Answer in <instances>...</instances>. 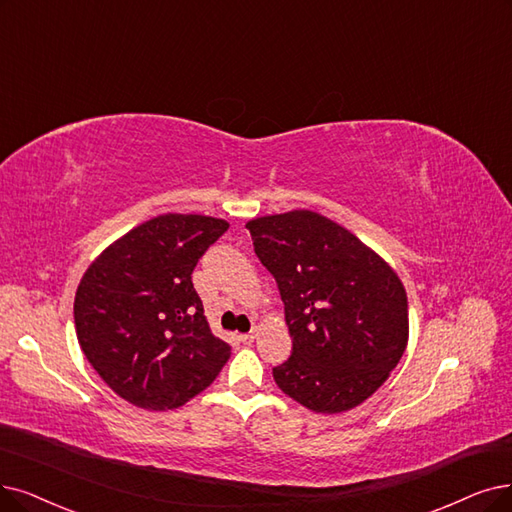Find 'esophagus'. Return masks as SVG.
Masks as SVG:
<instances>
[{"label": "esophagus", "mask_w": 512, "mask_h": 512, "mask_svg": "<svg viewBox=\"0 0 512 512\" xmlns=\"http://www.w3.org/2000/svg\"><path fill=\"white\" fill-rule=\"evenodd\" d=\"M256 336H258V327H254V330H252V332H248V334H241V336H239V340H241L243 344H252V342L256 340Z\"/></svg>", "instance_id": "esophagus-1"}]
</instances>
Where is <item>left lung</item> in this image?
Returning a JSON list of instances; mask_svg holds the SVG:
<instances>
[{
    "label": "left lung",
    "instance_id": "8db88e82",
    "mask_svg": "<svg viewBox=\"0 0 512 512\" xmlns=\"http://www.w3.org/2000/svg\"><path fill=\"white\" fill-rule=\"evenodd\" d=\"M245 229L275 277L292 355L281 391L317 414L372 397L405 353L407 294L397 273L334 220L311 210L254 218Z\"/></svg>",
    "mask_w": 512,
    "mask_h": 512
}]
</instances>
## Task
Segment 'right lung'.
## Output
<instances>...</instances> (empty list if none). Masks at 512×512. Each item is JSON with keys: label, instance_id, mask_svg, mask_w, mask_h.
<instances>
[{"label": "right lung", "instance_id": "1", "mask_svg": "<svg viewBox=\"0 0 512 512\" xmlns=\"http://www.w3.org/2000/svg\"><path fill=\"white\" fill-rule=\"evenodd\" d=\"M229 222L163 214L113 241L81 277L73 304L81 351L113 391L142 410H174L231 357L193 288V269Z\"/></svg>", "mask_w": 512, "mask_h": 512}]
</instances>
